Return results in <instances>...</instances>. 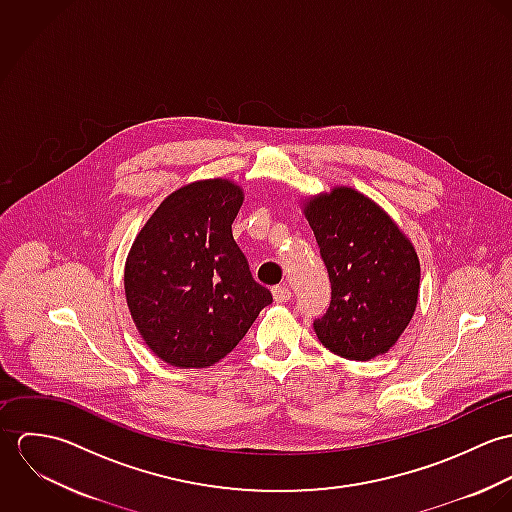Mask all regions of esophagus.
I'll list each match as a JSON object with an SVG mask.
<instances>
[{"mask_svg":"<svg viewBox=\"0 0 512 512\" xmlns=\"http://www.w3.org/2000/svg\"><path fill=\"white\" fill-rule=\"evenodd\" d=\"M272 295H274V301H276V303H284V301H290V299H292V292H290V288H286V286H276V288L272 290Z\"/></svg>","mask_w":512,"mask_h":512,"instance_id":"obj_1","label":"esophagus"}]
</instances>
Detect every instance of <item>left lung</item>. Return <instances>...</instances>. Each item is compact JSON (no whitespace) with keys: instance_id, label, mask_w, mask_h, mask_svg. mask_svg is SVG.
I'll list each match as a JSON object with an SVG mask.
<instances>
[{"instance_id":"left-lung-1","label":"left lung","mask_w":512,"mask_h":512,"mask_svg":"<svg viewBox=\"0 0 512 512\" xmlns=\"http://www.w3.org/2000/svg\"><path fill=\"white\" fill-rule=\"evenodd\" d=\"M305 217L331 282L329 307L313 321L319 341L349 361L386 353L416 311L414 246L376 203L349 187L309 201Z\"/></svg>"}]
</instances>
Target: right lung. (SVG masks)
<instances>
[{
	"instance_id": "right-lung-1",
	"label": "right lung",
	"mask_w": 512,
	"mask_h": 512,
	"mask_svg": "<svg viewBox=\"0 0 512 512\" xmlns=\"http://www.w3.org/2000/svg\"><path fill=\"white\" fill-rule=\"evenodd\" d=\"M240 205V187L224 179L181 187L130 250L128 307L147 347L169 365L219 363L272 303L232 238Z\"/></svg>"
}]
</instances>
